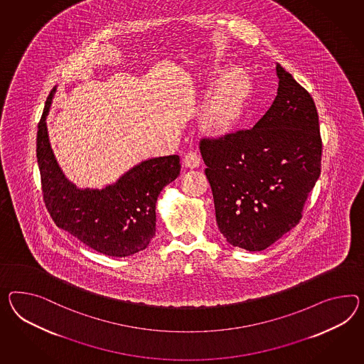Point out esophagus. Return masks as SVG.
<instances>
[{
	"label": "esophagus",
	"mask_w": 364,
	"mask_h": 364,
	"mask_svg": "<svg viewBox=\"0 0 364 364\" xmlns=\"http://www.w3.org/2000/svg\"><path fill=\"white\" fill-rule=\"evenodd\" d=\"M200 162H202V159H200V156H199L196 151L187 153L186 156H185V159H183V164H185L186 168H198V166L200 165Z\"/></svg>",
	"instance_id": "esophagus-1"
}]
</instances>
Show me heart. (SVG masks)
I'll return each instance as SVG.
<instances>
[{"instance_id":"heart-1","label":"heart","mask_w":364,"mask_h":364,"mask_svg":"<svg viewBox=\"0 0 364 364\" xmlns=\"http://www.w3.org/2000/svg\"><path fill=\"white\" fill-rule=\"evenodd\" d=\"M245 92V75L237 68L225 73L205 105L203 113L205 124L216 131L227 129L242 112Z\"/></svg>"}]
</instances>
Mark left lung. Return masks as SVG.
<instances>
[{
    "label": "left lung",
    "mask_w": 364,
    "mask_h": 364,
    "mask_svg": "<svg viewBox=\"0 0 364 364\" xmlns=\"http://www.w3.org/2000/svg\"><path fill=\"white\" fill-rule=\"evenodd\" d=\"M276 73L277 96L253 128L199 144L219 231L251 252L268 248L299 224L321 174L314 100L279 63Z\"/></svg>",
    "instance_id": "left-lung-1"
}]
</instances>
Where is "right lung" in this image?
Segmentation results:
<instances>
[{
    "mask_svg": "<svg viewBox=\"0 0 364 364\" xmlns=\"http://www.w3.org/2000/svg\"><path fill=\"white\" fill-rule=\"evenodd\" d=\"M55 88L38 124L37 159L42 193L54 223L107 256L125 257L145 250L156 235V203L162 188L179 176L178 156L142 161L102 190L77 188L56 162L46 117Z\"/></svg>",
    "mask_w": 364,
    "mask_h": 364,
    "instance_id": "1",
    "label": "right lung"
}]
</instances>
